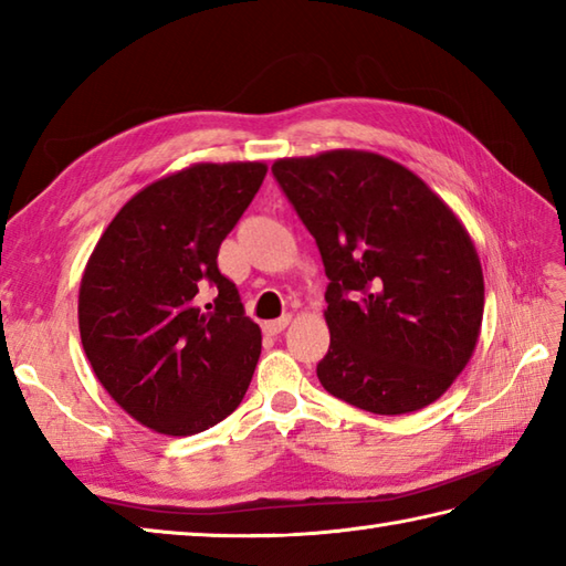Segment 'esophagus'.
<instances>
[{
	"label": "esophagus",
	"mask_w": 566,
	"mask_h": 566,
	"mask_svg": "<svg viewBox=\"0 0 566 566\" xmlns=\"http://www.w3.org/2000/svg\"><path fill=\"white\" fill-rule=\"evenodd\" d=\"M290 321H292V316H282V318H274V321H264L262 328H264V333H268V335H280L286 326H290Z\"/></svg>",
	"instance_id": "34e87169"
}]
</instances>
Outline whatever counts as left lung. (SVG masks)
<instances>
[{
	"instance_id": "8db88e82",
	"label": "left lung",
	"mask_w": 566,
	"mask_h": 566,
	"mask_svg": "<svg viewBox=\"0 0 566 566\" xmlns=\"http://www.w3.org/2000/svg\"><path fill=\"white\" fill-rule=\"evenodd\" d=\"M272 172L331 280L323 389L377 416L438 401L472 359L484 318L482 262L464 223L379 153L280 158Z\"/></svg>"
}]
</instances>
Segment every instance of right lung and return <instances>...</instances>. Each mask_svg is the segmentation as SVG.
<instances>
[{
	"label": "right lung",
	"instance_id": "add662e5",
	"mask_svg": "<svg viewBox=\"0 0 566 566\" xmlns=\"http://www.w3.org/2000/svg\"><path fill=\"white\" fill-rule=\"evenodd\" d=\"M264 163H195L155 179L104 228L80 282V338L106 394L160 436L231 416L262 333L219 272V248L258 195ZM209 283L220 292L201 310Z\"/></svg>",
	"mask_w": 566,
	"mask_h": 566
}]
</instances>
